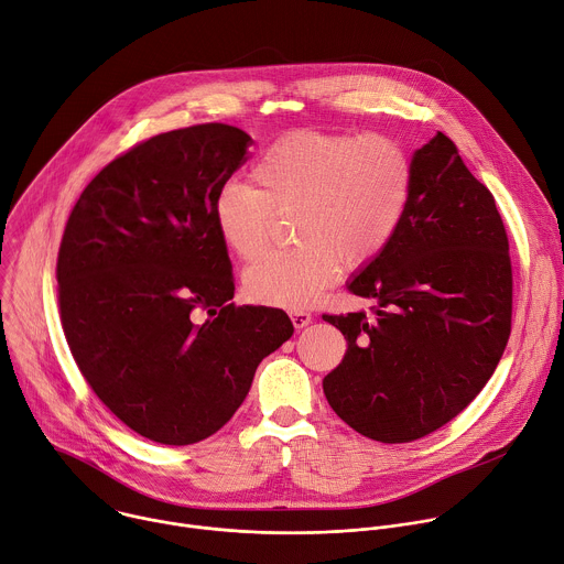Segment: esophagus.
<instances>
[{"instance_id":"1","label":"esophagus","mask_w":564,"mask_h":564,"mask_svg":"<svg viewBox=\"0 0 564 564\" xmlns=\"http://www.w3.org/2000/svg\"><path fill=\"white\" fill-rule=\"evenodd\" d=\"M290 318H292L294 328H305L312 321V314L305 312V310H294V312H290Z\"/></svg>"}]
</instances>
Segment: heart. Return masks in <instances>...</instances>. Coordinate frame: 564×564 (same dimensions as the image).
Listing matches in <instances>:
<instances>
[{
  "label": "heart",
  "mask_w": 564,
  "mask_h": 564,
  "mask_svg": "<svg viewBox=\"0 0 564 564\" xmlns=\"http://www.w3.org/2000/svg\"><path fill=\"white\" fill-rule=\"evenodd\" d=\"M250 187L227 185L214 200L223 246L252 261L270 243L276 216L290 214L299 246L265 254L246 272L252 299L299 310L339 274L375 261L397 234L413 194V163L381 133L296 129L268 144Z\"/></svg>",
  "instance_id": "heart-1"
}]
</instances>
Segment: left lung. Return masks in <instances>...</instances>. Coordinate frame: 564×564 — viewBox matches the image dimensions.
<instances>
[{
    "label": "left lung",
    "instance_id": "1",
    "mask_svg": "<svg viewBox=\"0 0 564 564\" xmlns=\"http://www.w3.org/2000/svg\"><path fill=\"white\" fill-rule=\"evenodd\" d=\"M411 163L404 220L348 285L372 301V314H324L348 341L324 379L328 404L383 444L420 440L457 417L511 335L509 238L494 194L442 131Z\"/></svg>",
    "mask_w": 564,
    "mask_h": 564
}]
</instances>
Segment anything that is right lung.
<instances>
[{
    "instance_id": "obj_1",
    "label": "right lung",
    "mask_w": 564,
    "mask_h": 564,
    "mask_svg": "<svg viewBox=\"0 0 564 564\" xmlns=\"http://www.w3.org/2000/svg\"><path fill=\"white\" fill-rule=\"evenodd\" d=\"M250 144L223 122L142 140L85 187L64 227L55 276L70 355L102 404L158 444L223 429L294 333L283 310L231 303L214 200Z\"/></svg>"
}]
</instances>
